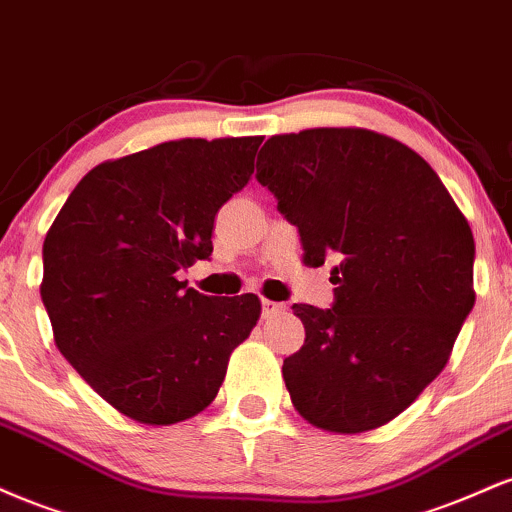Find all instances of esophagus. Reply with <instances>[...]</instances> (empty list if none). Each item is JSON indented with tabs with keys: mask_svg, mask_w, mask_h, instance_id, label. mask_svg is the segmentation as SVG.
Segmentation results:
<instances>
[{
	"mask_svg": "<svg viewBox=\"0 0 512 512\" xmlns=\"http://www.w3.org/2000/svg\"><path fill=\"white\" fill-rule=\"evenodd\" d=\"M261 306H263V318H273V316L285 314V306L278 302H270V299H263Z\"/></svg>",
	"mask_w": 512,
	"mask_h": 512,
	"instance_id": "1",
	"label": "esophagus"
}]
</instances>
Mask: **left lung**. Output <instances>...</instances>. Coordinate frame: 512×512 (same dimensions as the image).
I'll use <instances>...</instances> for the list:
<instances>
[{
  "label": "left lung",
  "instance_id": "1",
  "mask_svg": "<svg viewBox=\"0 0 512 512\" xmlns=\"http://www.w3.org/2000/svg\"><path fill=\"white\" fill-rule=\"evenodd\" d=\"M256 179L330 273V309L294 304L306 340L282 364L294 410L330 434L405 412L441 374L474 306V237L422 155L359 126L270 136Z\"/></svg>",
  "mask_w": 512,
  "mask_h": 512
}]
</instances>
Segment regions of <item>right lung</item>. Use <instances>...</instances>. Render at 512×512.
Masks as SVG:
<instances>
[{"label":"right lung","instance_id":"1","mask_svg":"<svg viewBox=\"0 0 512 512\" xmlns=\"http://www.w3.org/2000/svg\"><path fill=\"white\" fill-rule=\"evenodd\" d=\"M263 136L179 138L93 167L42 244L54 345L124 417L170 426L215 400L256 294L206 297L179 280L213 254L220 206L254 174Z\"/></svg>","mask_w":512,"mask_h":512}]
</instances>
